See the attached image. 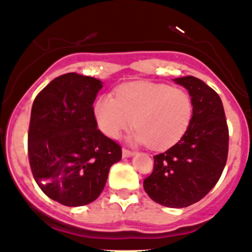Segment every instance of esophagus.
<instances>
[{
    "mask_svg": "<svg viewBox=\"0 0 252 252\" xmlns=\"http://www.w3.org/2000/svg\"><path fill=\"white\" fill-rule=\"evenodd\" d=\"M122 154H123V158H130V157H133L135 153L131 152V150L126 149V148H123V152H122Z\"/></svg>",
    "mask_w": 252,
    "mask_h": 252,
    "instance_id": "obj_1",
    "label": "esophagus"
}]
</instances>
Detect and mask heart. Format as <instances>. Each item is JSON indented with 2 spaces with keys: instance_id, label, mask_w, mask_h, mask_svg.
<instances>
[{
  "instance_id": "heart-1",
  "label": "heart",
  "mask_w": 252,
  "mask_h": 252,
  "mask_svg": "<svg viewBox=\"0 0 252 252\" xmlns=\"http://www.w3.org/2000/svg\"><path fill=\"white\" fill-rule=\"evenodd\" d=\"M100 130L118 138L134 124L130 142L161 150L179 142L192 118V102L183 89L165 84L135 82L122 86L117 98L100 95L93 105Z\"/></svg>"
}]
</instances>
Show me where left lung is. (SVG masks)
Wrapping results in <instances>:
<instances>
[{"label": "left lung", "instance_id": "8db88e82", "mask_svg": "<svg viewBox=\"0 0 252 252\" xmlns=\"http://www.w3.org/2000/svg\"><path fill=\"white\" fill-rule=\"evenodd\" d=\"M191 98L192 118L182 139L154 157L144 190L155 203L187 208L201 200L221 176L229 150L222 102L214 89L192 76L173 79Z\"/></svg>", "mask_w": 252, "mask_h": 252}]
</instances>
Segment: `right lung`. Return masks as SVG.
<instances>
[{
	"instance_id": "1",
	"label": "right lung",
	"mask_w": 252,
	"mask_h": 252,
	"mask_svg": "<svg viewBox=\"0 0 252 252\" xmlns=\"http://www.w3.org/2000/svg\"><path fill=\"white\" fill-rule=\"evenodd\" d=\"M103 82L65 73L34 99L28 130L32 174L48 197L83 206L100 195L122 149L98 129L93 103Z\"/></svg>"
}]
</instances>
